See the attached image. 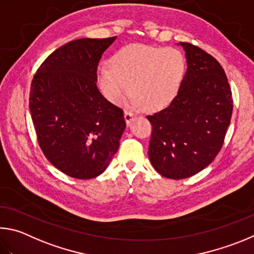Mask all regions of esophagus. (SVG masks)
Returning a JSON list of instances; mask_svg holds the SVG:
<instances>
[{
    "label": "esophagus",
    "mask_w": 254,
    "mask_h": 254,
    "mask_svg": "<svg viewBox=\"0 0 254 254\" xmlns=\"http://www.w3.org/2000/svg\"><path fill=\"white\" fill-rule=\"evenodd\" d=\"M124 117H125V120H126V124L130 125V123L132 122V119H134V117H135V115L130 113V111H125Z\"/></svg>",
    "instance_id": "obj_1"
}]
</instances>
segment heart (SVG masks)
<instances>
[{"label": "heart", "mask_w": 254, "mask_h": 254, "mask_svg": "<svg viewBox=\"0 0 254 254\" xmlns=\"http://www.w3.org/2000/svg\"><path fill=\"white\" fill-rule=\"evenodd\" d=\"M185 69V57L179 49L134 43L115 52L109 66L98 68L97 81L104 96L115 105L122 104L130 89L132 107L156 110L176 97Z\"/></svg>", "instance_id": "heart-1"}]
</instances>
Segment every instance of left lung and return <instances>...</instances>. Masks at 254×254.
<instances>
[{
	"instance_id": "left-lung-1",
	"label": "left lung",
	"mask_w": 254,
	"mask_h": 254,
	"mask_svg": "<svg viewBox=\"0 0 254 254\" xmlns=\"http://www.w3.org/2000/svg\"><path fill=\"white\" fill-rule=\"evenodd\" d=\"M188 70L167 108L147 119L153 126L148 156L164 177L188 179L210 165L224 143L233 110L222 65L201 48L180 42Z\"/></svg>"
}]
</instances>
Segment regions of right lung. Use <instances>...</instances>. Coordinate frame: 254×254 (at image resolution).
Segmentation results:
<instances>
[{
  "label": "right lung",
  "mask_w": 254,
  "mask_h": 254,
  "mask_svg": "<svg viewBox=\"0 0 254 254\" xmlns=\"http://www.w3.org/2000/svg\"><path fill=\"white\" fill-rule=\"evenodd\" d=\"M116 37L79 39L52 52L34 74L30 113L43 154L70 177L106 171L126 127L124 111L97 88V66Z\"/></svg>",
  "instance_id": "obj_1"
}]
</instances>
